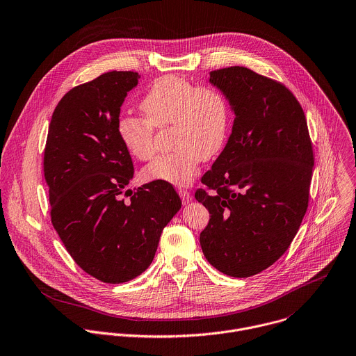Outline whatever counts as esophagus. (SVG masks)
<instances>
[{
    "mask_svg": "<svg viewBox=\"0 0 356 356\" xmlns=\"http://www.w3.org/2000/svg\"><path fill=\"white\" fill-rule=\"evenodd\" d=\"M178 193H179V196H181L184 204H188L189 202H192V195H191L186 189H179Z\"/></svg>",
    "mask_w": 356,
    "mask_h": 356,
    "instance_id": "esophagus-1",
    "label": "esophagus"
}]
</instances>
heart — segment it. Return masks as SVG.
I'll use <instances>...</instances> for the list:
<instances>
[{"label": "heart", "mask_w": 356, "mask_h": 356, "mask_svg": "<svg viewBox=\"0 0 356 356\" xmlns=\"http://www.w3.org/2000/svg\"><path fill=\"white\" fill-rule=\"evenodd\" d=\"M145 118L122 115L118 121L120 140L128 153L147 161L156 154L154 128L171 125L172 152L157 157L143 174L147 179L186 185L196 175L203 159L224 147L231 109L227 97L214 87L164 76L153 83L140 102Z\"/></svg>", "instance_id": "obj_1"}]
</instances>
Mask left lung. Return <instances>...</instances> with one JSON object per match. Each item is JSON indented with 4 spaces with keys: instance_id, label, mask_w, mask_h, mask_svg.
<instances>
[{
    "instance_id": "8db88e82",
    "label": "left lung",
    "mask_w": 356,
    "mask_h": 356,
    "mask_svg": "<svg viewBox=\"0 0 356 356\" xmlns=\"http://www.w3.org/2000/svg\"><path fill=\"white\" fill-rule=\"evenodd\" d=\"M210 83L235 113L232 134L202 177L195 197L210 213L200 234L207 261L220 272L248 277L277 261L308 209L314 152L304 111L280 83L232 66Z\"/></svg>"
}]
</instances>
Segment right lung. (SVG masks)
I'll return each mask as SVG.
<instances>
[{
  "label": "right lung",
  "instance_id": "obj_1",
  "mask_svg": "<svg viewBox=\"0 0 356 356\" xmlns=\"http://www.w3.org/2000/svg\"><path fill=\"white\" fill-rule=\"evenodd\" d=\"M138 79L134 72H109L70 90L55 108L44 152L55 231L83 270L113 284L149 268L182 204L164 181L128 189V202L120 197L134 165L118 121Z\"/></svg>",
  "mask_w": 356,
  "mask_h": 356
}]
</instances>
